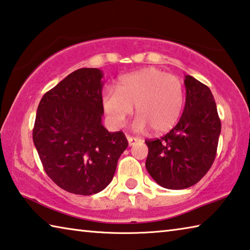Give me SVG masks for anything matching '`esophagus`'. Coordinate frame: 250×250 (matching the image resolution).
I'll use <instances>...</instances> for the list:
<instances>
[{
  "instance_id": "1",
  "label": "esophagus",
  "mask_w": 250,
  "mask_h": 250,
  "mask_svg": "<svg viewBox=\"0 0 250 250\" xmlns=\"http://www.w3.org/2000/svg\"><path fill=\"white\" fill-rule=\"evenodd\" d=\"M126 139H128V142H129V146H133L134 143L138 141V138L131 137V135H128V137H126Z\"/></svg>"
}]
</instances>
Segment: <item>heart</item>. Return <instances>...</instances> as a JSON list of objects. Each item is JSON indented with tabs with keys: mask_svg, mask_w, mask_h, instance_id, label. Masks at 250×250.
<instances>
[{
	"mask_svg": "<svg viewBox=\"0 0 250 250\" xmlns=\"http://www.w3.org/2000/svg\"><path fill=\"white\" fill-rule=\"evenodd\" d=\"M101 104L109 124L115 128L125 125L135 105V130L143 131L149 126L153 132H166L174 126L183 110L184 87L176 76L149 67L122 76L116 89H104Z\"/></svg>",
	"mask_w": 250,
	"mask_h": 250,
	"instance_id": "b5f03b06",
	"label": "heart"
}]
</instances>
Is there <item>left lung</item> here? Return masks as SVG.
I'll use <instances>...</instances> for the list:
<instances>
[{
	"label": "left lung",
	"instance_id": "8db88e82",
	"mask_svg": "<svg viewBox=\"0 0 250 250\" xmlns=\"http://www.w3.org/2000/svg\"><path fill=\"white\" fill-rule=\"evenodd\" d=\"M186 99L180 121L164 137L146 140V167L156 183L168 189L196 184L216 156L221 120L210 89L192 76L184 79Z\"/></svg>",
	"mask_w": 250,
	"mask_h": 250
}]
</instances>
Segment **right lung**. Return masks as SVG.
<instances>
[{
  "mask_svg": "<svg viewBox=\"0 0 250 250\" xmlns=\"http://www.w3.org/2000/svg\"><path fill=\"white\" fill-rule=\"evenodd\" d=\"M104 74L80 68L46 92L39 104L33 141L54 183L78 195L107 188L128 146L122 131L103 125Z\"/></svg>",
  "mask_w": 250,
  "mask_h": 250,
  "instance_id": "1",
  "label": "right lung"
}]
</instances>
